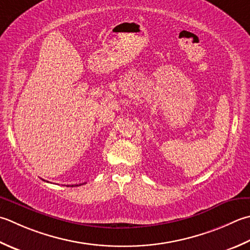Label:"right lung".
<instances>
[{"mask_svg": "<svg viewBox=\"0 0 250 250\" xmlns=\"http://www.w3.org/2000/svg\"><path fill=\"white\" fill-rule=\"evenodd\" d=\"M79 185H82V184H79ZM79 185H78V184L77 185H71V187H79Z\"/></svg>", "mask_w": 250, "mask_h": 250, "instance_id": "add662e5", "label": "right lung"}]
</instances>
